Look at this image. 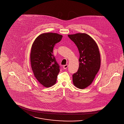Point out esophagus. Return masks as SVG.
Wrapping results in <instances>:
<instances>
[{"instance_id": "34e87169", "label": "esophagus", "mask_w": 124, "mask_h": 124, "mask_svg": "<svg viewBox=\"0 0 124 124\" xmlns=\"http://www.w3.org/2000/svg\"><path fill=\"white\" fill-rule=\"evenodd\" d=\"M68 65H64L63 66V68H64V69H66L68 67Z\"/></svg>"}]
</instances>
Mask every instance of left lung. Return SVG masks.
<instances>
[{
    "label": "left lung",
    "instance_id": "left-lung-1",
    "mask_svg": "<svg viewBox=\"0 0 124 124\" xmlns=\"http://www.w3.org/2000/svg\"><path fill=\"white\" fill-rule=\"evenodd\" d=\"M76 45L79 53V67L72 75L73 85L84 89L93 82L100 67L101 59L99 49L94 40L85 33L68 35Z\"/></svg>",
    "mask_w": 124,
    "mask_h": 124
}]
</instances>
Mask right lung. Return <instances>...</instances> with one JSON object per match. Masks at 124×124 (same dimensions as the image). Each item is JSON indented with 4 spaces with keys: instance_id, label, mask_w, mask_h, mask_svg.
Returning a JSON list of instances; mask_svg holds the SVG:
<instances>
[{
    "instance_id": "right-lung-1",
    "label": "right lung",
    "mask_w": 124,
    "mask_h": 124,
    "mask_svg": "<svg viewBox=\"0 0 124 124\" xmlns=\"http://www.w3.org/2000/svg\"><path fill=\"white\" fill-rule=\"evenodd\" d=\"M63 36L56 33L41 34L33 42L31 51V67L37 80L46 87L55 85L59 73V66L53 56L54 45Z\"/></svg>"
}]
</instances>
